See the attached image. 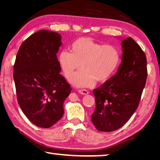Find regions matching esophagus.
<instances>
[{
  "mask_svg": "<svg viewBox=\"0 0 160 160\" xmlns=\"http://www.w3.org/2000/svg\"><path fill=\"white\" fill-rule=\"evenodd\" d=\"M78 92L80 93H81V94H82V95H87L89 93L88 91L86 90V89H80V90H78Z\"/></svg>",
  "mask_w": 160,
  "mask_h": 160,
  "instance_id": "34e87169",
  "label": "esophagus"
}]
</instances>
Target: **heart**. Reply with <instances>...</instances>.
Returning <instances> with one entry per match:
<instances>
[{"label": "heart", "instance_id": "heart-1", "mask_svg": "<svg viewBox=\"0 0 160 160\" xmlns=\"http://www.w3.org/2000/svg\"><path fill=\"white\" fill-rule=\"evenodd\" d=\"M58 62L65 77L71 78L82 65L83 69L72 77L70 82L78 88H89L96 82H107L118 69L121 52L112 44H102L88 37L76 39L70 45V52L63 50Z\"/></svg>", "mask_w": 160, "mask_h": 160}]
</instances>
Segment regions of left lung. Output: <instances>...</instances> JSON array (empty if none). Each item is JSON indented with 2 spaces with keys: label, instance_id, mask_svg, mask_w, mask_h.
<instances>
[{
  "label": "left lung",
  "instance_id": "1",
  "mask_svg": "<svg viewBox=\"0 0 160 160\" xmlns=\"http://www.w3.org/2000/svg\"><path fill=\"white\" fill-rule=\"evenodd\" d=\"M116 74L93 91L96 108L91 121L97 130L112 132L126 123L138 107L147 79L146 56L132 37L121 42Z\"/></svg>",
  "mask_w": 160,
  "mask_h": 160
}]
</instances>
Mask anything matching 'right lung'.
Segmentation results:
<instances>
[{"instance_id":"add662e5","label":"right lung","mask_w":160,"mask_h":160,"mask_svg":"<svg viewBox=\"0 0 160 160\" xmlns=\"http://www.w3.org/2000/svg\"><path fill=\"white\" fill-rule=\"evenodd\" d=\"M60 34L41 30L21 44L14 66L19 105L36 126L49 128L63 116V102L72 88L60 74L57 52Z\"/></svg>"}]
</instances>
